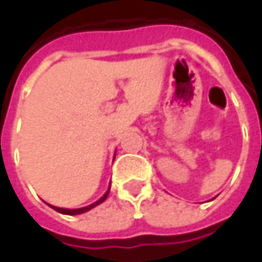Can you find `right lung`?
Returning <instances> with one entry per match:
<instances>
[{"label":"right lung","mask_w":262,"mask_h":262,"mask_svg":"<svg viewBox=\"0 0 262 262\" xmlns=\"http://www.w3.org/2000/svg\"><path fill=\"white\" fill-rule=\"evenodd\" d=\"M109 189H111V188H109ZM109 189L106 191V194L103 196H102L100 200H97L96 203H93V204H90V206H87V207H83V208H76V210H70V208H59V207H52V206H51V207H52L54 210H56L58 213H62V214H71V216H73V214H81V213H86V211H89V210H92L93 207L99 206L100 203H103V201H105V200H106V196H107V194H109Z\"/></svg>","instance_id":"add662e5"}]
</instances>
